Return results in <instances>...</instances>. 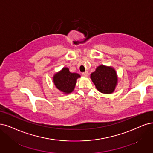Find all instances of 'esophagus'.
Wrapping results in <instances>:
<instances>
[{"instance_id":"34e87169","label":"esophagus","mask_w":153,"mask_h":153,"mask_svg":"<svg viewBox=\"0 0 153 153\" xmlns=\"http://www.w3.org/2000/svg\"><path fill=\"white\" fill-rule=\"evenodd\" d=\"M82 74L84 76H86V77H87V76L89 75V72H88V71H85V72H82Z\"/></svg>"}]
</instances>
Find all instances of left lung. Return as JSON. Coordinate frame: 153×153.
<instances>
[{
	"label": "left lung",
	"instance_id": "8db88e82",
	"mask_svg": "<svg viewBox=\"0 0 153 153\" xmlns=\"http://www.w3.org/2000/svg\"><path fill=\"white\" fill-rule=\"evenodd\" d=\"M91 79L98 91L105 94L114 92L117 82L115 71L111 67L100 65L91 74Z\"/></svg>",
	"mask_w": 153,
	"mask_h": 153
}]
</instances>
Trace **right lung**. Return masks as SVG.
Instances as JSON below:
<instances>
[{"mask_svg": "<svg viewBox=\"0 0 153 153\" xmlns=\"http://www.w3.org/2000/svg\"><path fill=\"white\" fill-rule=\"evenodd\" d=\"M80 75L72 73L69 69L64 67L53 76V82L56 88L65 93H71L75 88L77 79Z\"/></svg>", "mask_w": 153, "mask_h": 153, "instance_id": "1", "label": "right lung"}]
</instances>
